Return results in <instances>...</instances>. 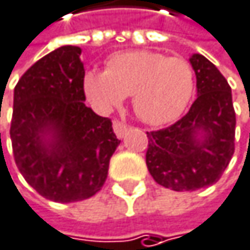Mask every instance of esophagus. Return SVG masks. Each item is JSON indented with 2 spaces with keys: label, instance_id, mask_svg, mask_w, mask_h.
Here are the masks:
<instances>
[{
  "label": "esophagus",
  "instance_id": "1",
  "mask_svg": "<svg viewBox=\"0 0 250 250\" xmlns=\"http://www.w3.org/2000/svg\"><path fill=\"white\" fill-rule=\"evenodd\" d=\"M113 131H115V134H116L118 138H124V135H125L126 131H128V125H126L125 122L116 121V122H113Z\"/></svg>",
  "mask_w": 250,
  "mask_h": 250
}]
</instances>
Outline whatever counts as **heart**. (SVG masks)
Returning a JSON list of instances; mask_svg holds the SVG:
<instances>
[{"label": "heart", "mask_w": 250, "mask_h": 250, "mask_svg": "<svg viewBox=\"0 0 250 250\" xmlns=\"http://www.w3.org/2000/svg\"><path fill=\"white\" fill-rule=\"evenodd\" d=\"M193 86V67L186 59L148 50L116 53L107 59L106 70H89L83 78L86 96L99 109L110 110L132 94L135 113L150 125L177 119Z\"/></svg>", "instance_id": "obj_1"}]
</instances>
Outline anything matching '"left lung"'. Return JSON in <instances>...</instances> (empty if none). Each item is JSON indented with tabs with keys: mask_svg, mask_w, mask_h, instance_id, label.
<instances>
[{
	"mask_svg": "<svg viewBox=\"0 0 250 250\" xmlns=\"http://www.w3.org/2000/svg\"><path fill=\"white\" fill-rule=\"evenodd\" d=\"M190 63L196 73L197 99L180 121L147 132L148 172L158 184L175 191H194L215 184L234 154L231 88L202 54L191 56ZM200 132L202 140L197 138Z\"/></svg>",
	"mask_w": 250,
	"mask_h": 250,
	"instance_id": "left-lung-1",
	"label": "left lung"
}]
</instances>
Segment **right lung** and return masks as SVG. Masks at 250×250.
Wrapping results in <instances>:
<instances>
[{
  "instance_id": "add662e5",
  "label": "right lung",
  "mask_w": 250,
  "mask_h": 250,
  "mask_svg": "<svg viewBox=\"0 0 250 250\" xmlns=\"http://www.w3.org/2000/svg\"><path fill=\"white\" fill-rule=\"evenodd\" d=\"M79 56V47H60L30 66L14 86V162L30 187L60 203L100 191L121 143L112 121L83 103L85 70Z\"/></svg>"
}]
</instances>
